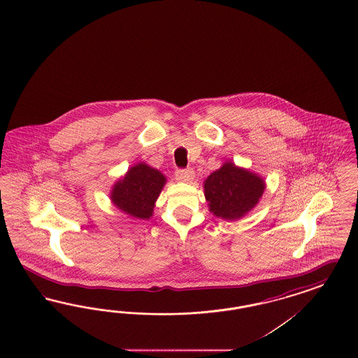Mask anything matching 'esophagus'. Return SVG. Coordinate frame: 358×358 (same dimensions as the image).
<instances>
[{
	"instance_id": "obj_1",
	"label": "esophagus",
	"mask_w": 358,
	"mask_h": 358,
	"mask_svg": "<svg viewBox=\"0 0 358 358\" xmlns=\"http://www.w3.org/2000/svg\"><path fill=\"white\" fill-rule=\"evenodd\" d=\"M194 171L193 169H178L176 172V178L181 182H192L194 178Z\"/></svg>"
}]
</instances>
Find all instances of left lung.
<instances>
[{"label":"left lung","mask_w":358,"mask_h":358,"mask_svg":"<svg viewBox=\"0 0 358 358\" xmlns=\"http://www.w3.org/2000/svg\"><path fill=\"white\" fill-rule=\"evenodd\" d=\"M264 180L248 171L226 163L205 181L210 211L222 219H238L257 205L264 193Z\"/></svg>","instance_id":"8db88e82"}]
</instances>
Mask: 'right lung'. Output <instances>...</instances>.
Listing matches in <instances>:
<instances>
[{"instance_id":"right-lung-1","label":"right lung","mask_w":358,"mask_h":358,"mask_svg":"<svg viewBox=\"0 0 358 358\" xmlns=\"http://www.w3.org/2000/svg\"><path fill=\"white\" fill-rule=\"evenodd\" d=\"M165 184V177L145 164L132 166L111 193V201L126 214L138 219H150L155 201Z\"/></svg>"}]
</instances>
